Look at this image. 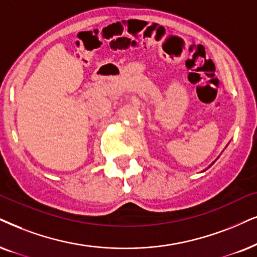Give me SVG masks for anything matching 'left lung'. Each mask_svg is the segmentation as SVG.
Instances as JSON below:
<instances>
[{"label":"left lung","mask_w":257,"mask_h":257,"mask_svg":"<svg viewBox=\"0 0 257 257\" xmlns=\"http://www.w3.org/2000/svg\"><path fill=\"white\" fill-rule=\"evenodd\" d=\"M228 145H229V144H228ZM228 145H226V147H228ZM226 147H225V148H226ZM223 151H224V149H223ZM218 158H219V157H218ZM218 158H217V159H218ZM217 159H216V160H217ZM216 160H215V161H216ZM215 161H213V162H212V164H211V165H210V166H209V167H207V168H210L211 166H212V165H213V164H215ZM207 168H205V170H204L203 172H205V171L207 170Z\"/></svg>","instance_id":"obj_1"}]
</instances>
